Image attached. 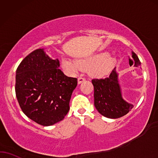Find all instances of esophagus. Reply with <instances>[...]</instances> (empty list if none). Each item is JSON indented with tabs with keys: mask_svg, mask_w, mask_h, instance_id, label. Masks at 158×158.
<instances>
[{
	"mask_svg": "<svg viewBox=\"0 0 158 158\" xmlns=\"http://www.w3.org/2000/svg\"><path fill=\"white\" fill-rule=\"evenodd\" d=\"M85 81V78H83V77H79V79H78V84H81V83H82L83 81Z\"/></svg>",
	"mask_w": 158,
	"mask_h": 158,
	"instance_id": "obj_1",
	"label": "esophagus"
}]
</instances>
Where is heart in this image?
<instances>
[{"instance_id":"obj_1","label":"heart","mask_w":158,"mask_h":158,"mask_svg":"<svg viewBox=\"0 0 158 158\" xmlns=\"http://www.w3.org/2000/svg\"><path fill=\"white\" fill-rule=\"evenodd\" d=\"M115 59L111 55L97 54L90 57L71 60L67 58L61 60L63 69L69 73H77L81 69L89 68V72L94 77L106 75L114 66Z\"/></svg>"}]
</instances>
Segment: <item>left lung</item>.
Listing matches in <instances>:
<instances>
[{
  "instance_id": "left-lung-1",
  "label": "left lung",
  "mask_w": 158,
  "mask_h": 158,
  "mask_svg": "<svg viewBox=\"0 0 158 158\" xmlns=\"http://www.w3.org/2000/svg\"><path fill=\"white\" fill-rule=\"evenodd\" d=\"M134 66L139 67L141 63L137 56L131 51ZM94 86V104L97 110L108 118H118L127 114L134 105L126 101L122 96L118 81V73L115 68L106 79H92Z\"/></svg>"
}]
</instances>
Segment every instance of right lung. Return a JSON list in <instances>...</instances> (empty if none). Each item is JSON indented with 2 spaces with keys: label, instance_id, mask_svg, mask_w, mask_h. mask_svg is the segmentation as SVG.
Masks as SVG:
<instances>
[{
  "label": "right lung",
  "instance_id": "1",
  "mask_svg": "<svg viewBox=\"0 0 158 158\" xmlns=\"http://www.w3.org/2000/svg\"><path fill=\"white\" fill-rule=\"evenodd\" d=\"M59 67L58 59L40 48L26 56L16 71V95L23 113L44 127L64 118L77 86V78L68 77Z\"/></svg>",
  "mask_w": 158,
  "mask_h": 158
}]
</instances>
